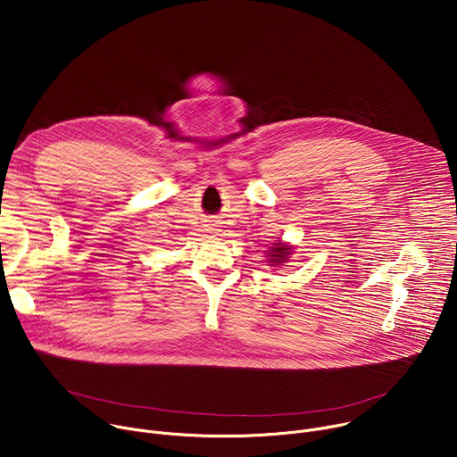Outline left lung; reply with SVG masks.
<instances>
[{
    "instance_id": "left-lung-1",
    "label": "left lung",
    "mask_w": 457,
    "mask_h": 457,
    "mask_svg": "<svg viewBox=\"0 0 457 457\" xmlns=\"http://www.w3.org/2000/svg\"><path fill=\"white\" fill-rule=\"evenodd\" d=\"M287 254H291V247L284 245L282 242H278V244H275V247H271V253L268 256H270V262L282 264V262H286V260H287Z\"/></svg>"
}]
</instances>
